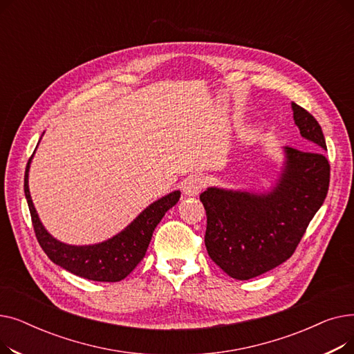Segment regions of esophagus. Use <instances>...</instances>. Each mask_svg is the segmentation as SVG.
Instances as JSON below:
<instances>
[{"label": "esophagus", "instance_id": "esophagus-1", "mask_svg": "<svg viewBox=\"0 0 354 354\" xmlns=\"http://www.w3.org/2000/svg\"><path fill=\"white\" fill-rule=\"evenodd\" d=\"M203 188H205V180H203L198 175H192L188 178V180L183 185V194L188 196H195L198 195Z\"/></svg>", "mask_w": 354, "mask_h": 354}]
</instances>
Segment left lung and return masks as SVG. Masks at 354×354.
<instances>
[{"label": "left lung", "instance_id": "left-lung-1", "mask_svg": "<svg viewBox=\"0 0 354 354\" xmlns=\"http://www.w3.org/2000/svg\"><path fill=\"white\" fill-rule=\"evenodd\" d=\"M294 122L314 151L286 147V169L268 194L208 188L205 247L212 261L236 280H250L294 254L328 192L330 163L322 126L292 103Z\"/></svg>", "mask_w": 354, "mask_h": 354}]
</instances>
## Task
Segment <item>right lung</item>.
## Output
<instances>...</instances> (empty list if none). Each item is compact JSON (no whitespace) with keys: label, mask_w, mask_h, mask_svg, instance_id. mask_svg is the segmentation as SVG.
Wrapping results in <instances>:
<instances>
[{"label":"right lung","mask_w":354,"mask_h":354,"mask_svg":"<svg viewBox=\"0 0 354 354\" xmlns=\"http://www.w3.org/2000/svg\"><path fill=\"white\" fill-rule=\"evenodd\" d=\"M30 162L31 158L26 167L24 192L37 241L54 264L91 281L116 283L132 272L143 259L156 225L180 196V192L175 191L153 202L124 231L102 244L87 247L67 245L44 230L35 212L28 189Z\"/></svg>","instance_id":"1"}]
</instances>
